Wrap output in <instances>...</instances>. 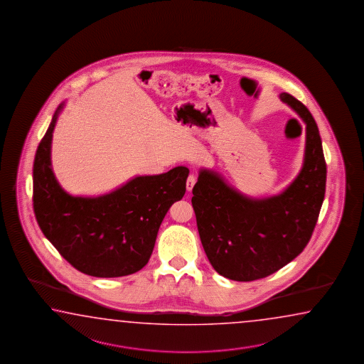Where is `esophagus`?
Wrapping results in <instances>:
<instances>
[{
  "label": "esophagus",
  "mask_w": 364,
  "mask_h": 364,
  "mask_svg": "<svg viewBox=\"0 0 364 364\" xmlns=\"http://www.w3.org/2000/svg\"><path fill=\"white\" fill-rule=\"evenodd\" d=\"M195 182H196V177H195L193 174H190V176L187 177V181H186V188H187V191H188V193H190V191H193Z\"/></svg>",
  "instance_id": "34e87169"
}]
</instances>
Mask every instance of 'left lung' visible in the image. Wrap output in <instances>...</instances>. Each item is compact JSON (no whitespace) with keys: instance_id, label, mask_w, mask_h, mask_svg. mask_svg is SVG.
<instances>
[{"instance_id":"obj_1","label":"left lung","mask_w":364,"mask_h":364,"mask_svg":"<svg viewBox=\"0 0 364 364\" xmlns=\"http://www.w3.org/2000/svg\"><path fill=\"white\" fill-rule=\"evenodd\" d=\"M280 100L306 124L304 165L279 195L252 199L201 169L193 188L200 240L214 270L236 282L266 278L305 250L326 193L327 165L316 122L291 94Z\"/></svg>"}]
</instances>
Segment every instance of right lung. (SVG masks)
<instances>
[{
    "label": "right lung",
    "mask_w": 364,
    "mask_h": 364,
    "mask_svg": "<svg viewBox=\"0 0 364 364\" xmlns=\"http://www.w3.org/2000/svg\"><path fill=\"white\" fill-rule=\"evenodd\" d=\"M59 105L37 147L33 210L43 235L70 264L90 277L119 278L146 266L173 203L183 198L188 168L138 176L97 198L72 196L51 169V139Z\"/></svg>",
    "instance_id": "1"
}]
</instances>
